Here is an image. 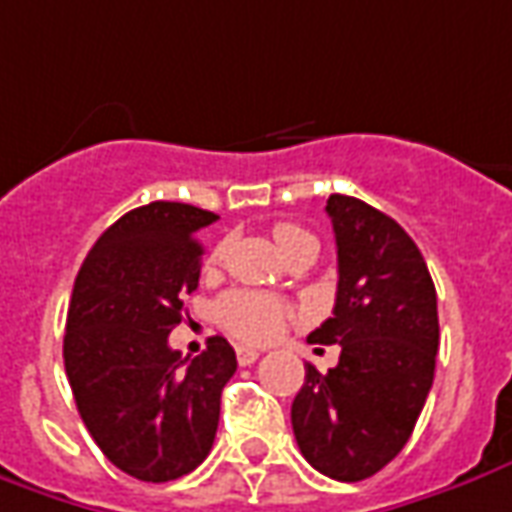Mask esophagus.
<instances>
[{"label": "esophagus", "instance_id": "34e87169", "mask_svg": "<svg viewBox=\"0 0 512 512\" xmlns=\"http://www.w3.org/2000/svg\"><path fill=\"white\" fill-rule=\"evenodd\" d=\"M235 356H238V364H241V367H249V364H255L257 358H260V350L241 344V347L235 350Z\"/></svg>", "mask_w": 512, "mask_h": 512}]
</instances>
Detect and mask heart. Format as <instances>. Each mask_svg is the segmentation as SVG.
<instances>
[{
  "label": "heart",
  "mask_w": 512,
  "mask_h": 512,
  "mask_svg": "<svg viewBox=\"0 0 512 512\" xmlns=\"http://www.w3.org/2000/svg\"><path fill=\"white\" fill-rule=\"evenodd\" d=\"M274 241L280 249L291 246L297 241H314V235H308L297 224H277L274 227ZM221 252H212L210 260H218ZM215 316L224 322L238 339L246 342H269L280 330H283L288 305L269 294H257V291H229L215 305Z\"/></svg>",
  "instance_id": "heart-1"
}]
</instances>
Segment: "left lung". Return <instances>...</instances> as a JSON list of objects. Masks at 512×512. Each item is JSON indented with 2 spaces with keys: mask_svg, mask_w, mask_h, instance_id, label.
Wrapping results in <instances>:
<instances>
[{
  "mask_svg": "<svg viewBox=\"0 0 512 512\" xmlns=\"http://www.w3.org/2000/svg\"><path fill=\"white\" fill-rule=\"evenodd\" d=\"M339 257L333 316L308 336L339 344V364L305 367L291 403L302 457L319 474L361 482L412 437L434 381L440 344L437 291L415 241L361 198H328Z\"/></svg>",
  "mask_w": 512,
  "mask_h": 512,
  "instance_id": "obj_1",
  "label": "left lung"
}]
</instances>
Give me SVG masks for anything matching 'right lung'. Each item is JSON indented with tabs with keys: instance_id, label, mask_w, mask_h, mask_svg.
<instances>
[{
	"instance_id": "obj_1",
	"label": "right lung",
	"mask_w": 512,
	"mask_h": 512,
	"mask_svg": "<svg viewBox=\"0 0 512 512\" xmlns=\"http://www.w3.org/2000/svg\"><path fill=\"white\" fill-rule=\"evenodd\" d=\"M215 212L151 201L117 218L83 260L66 314L64 367L83 423L120 471L142 482L190 474L210 454L235 350L212 336L184 361L170 350L198 288V229Z\"/></svg>"
}]
</instances>
